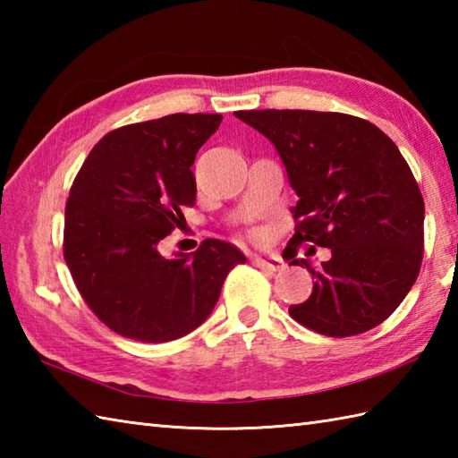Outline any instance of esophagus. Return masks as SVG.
<instances>
[{
  "mask_svg": "<svg viewBox=\"0 0 458 458\" xmlns=\"http://www.w3.org/2000/svg\"><path fill=\"white\" fill-rule=\"evenodd\" d=\"M254 264L261 269H267V271H281L285 269V261L277 258V256H256L254 258Z\"/></svg>",
  "mask_w": 458,
  "mask_h": 458,
  "instance_id": "esophagus-1",
  "label": "esophagus"
}]
</instances>
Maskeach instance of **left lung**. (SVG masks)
<instances>
[{
	"instance_id": "8db88e82",
	"label": "left lung",
	"mask_w": 458,
	"mask_h": 458,
	"mask_svg": "<svg viewBox=\"0 0 458 458\" xmlns=\"http://www.w3.org/2000/svg\"><path fill=\"white\" fill-rule=\"evenodd\" d=\"M234 115L274 143L299 197L291 258L299 242L330 250L320 267L291 259L315 284L289 315L327 336L377 327L410 293L423 259L425 204L397 145L374 123L338 112Z\"/></svg>"
}]
</instances>
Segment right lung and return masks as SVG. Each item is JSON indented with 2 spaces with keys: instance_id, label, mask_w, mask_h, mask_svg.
Wrapping results in <instances>:
<instances>
[{
  "instance_id": "right-lung-1",
  "label": "right lung",
  "mask_w": 458,
  "mask_h": 458,
  "mask_svg": "<svg viewBox=\"0 0 458 458\" xmlns=\"http://www.w3.org/2000/svg\"><path fill=\"white\" fill-rule=\"evenodd\" d=\"M220 114H171L123 125L94 145L64 210V259L106 327L140 343H169L212 313L230 269L246 256L208 238L192 254L163 258L159 242L184 220L194 157Z\"/></svg>"
}]
</instances>
